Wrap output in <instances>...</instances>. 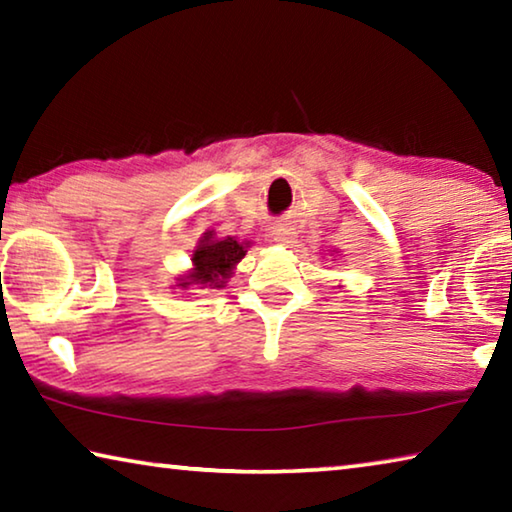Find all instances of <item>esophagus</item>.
I'll return each instance as SVG.
<instances>
[{
    "label": "esophagus",
    "instance_id": "obj_1",
    "mask_svg": "<svg viewBox=\"0 0 512 512\" xmlns=\"http://www.w3.org/2000/svg\"><path fill=\"white\" fill-rule=\"evenodd\" d=\"M273 239H275V244H280V246H291L293 239H296V230H293L289 223L280 221L273 225Z\"/></svg>",
    "mask_w": 512,
    "mask_h": 512
}]
</instances>
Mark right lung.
I'll return each instance as SVG.
<instances>
[{
  "instance_id": "add662e5",
  "label": "right lung",
  "mask_w": 512,
  "mask_h": 512,
  "mask_svg": "<svg viewBox=\"0 0 512 512\" xmlns=\"http://www.w3.org/2000/svg\"><path fill=\"white\" fill-rule=\"evenodd\" d=\"M248 248L250 241H239L237 237H216L214 230L203 232L192 250V268L176 277L173 289H223L232 273H235L237 264L246 257Z\"/></svg>"
}]
</instances>
